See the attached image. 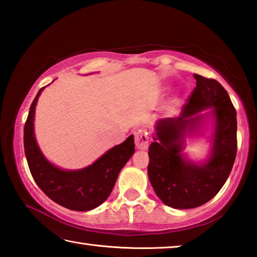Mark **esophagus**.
<instances>
[{
  "instance_id": "34e87169",
  "label": "esophagus",
  "mask_w": 257,
  "mask_h": 257,
  "mask_svg": "<svg viewBox=\"0 0 257 257\" xmlns=\"http://www.w3.org/2000/svg\"><path fill=\"white\" fill-rule=\"evenodd\" d=\"M149 143H150V137L149 134H147L145 130H138V132L135 133V144L138 150L145 151L149 149Z\"/></svg>"
}]
</instances>
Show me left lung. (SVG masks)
I'll use <instances>...</instances> for the list:
<instances>
[{
	"instance_id": "obj_1",
	"label": "left lung",
	"mask_w": 257,
	"mask_h": 257,
	"mask_svg": "<svg viewBox=\"0 0 257 257\" xmlns=\"http://www.w3.org/2000/svg\"><path fill=\"white\" fill-rule=\"evenodd\" d=\"M196 87L179 118L155 124L147 168L151 185L165 205L187 210L210 201L231 172L237 154V113L220 82L194 75ZM209 111L203 113L202 111ZM211 118L213 132L206 160L194 163L183 153L185 137L200 134Z\"/></svg>"
}]
</instances>
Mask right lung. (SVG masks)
Instances as JSON below:
<instances>
[{
    "mask_svg": "<svg viewBox=\"0 0 257 257\" xmlns=\"http://www.w3.org/2000/svg\"><path fill=\"white\" fill-rule=\"evenodd\" d=\"M30 105L24 129V146L34 180L47 197L72 211H89L106 201L121 169L135 153L134 135L112 147L94 163L78 170H64L47 160L38 146L34 132L35 108L43 89Z\"/></svg>",
    "mask_w": 257,
    "mask_h": 257,
    "instance_id": "1",
    "label": "right lung"
}]
</instances>
